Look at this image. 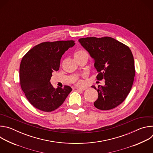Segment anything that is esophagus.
<instances>
[{"instance_id":"esophagus-1","label":"esophagus","mask_w":153,"mask_h":153,"mask_svg":"<svg viewBox=\"0 0 153 153\" xmlns=\"http://www.w3.org/2000/svg\"><path fill=\"white\" fill-rule=\"evenodd\" d=\"M76 89L77 90H81V91H84L85 90H86V87H77Z\"/></svg>"}]
</instances>
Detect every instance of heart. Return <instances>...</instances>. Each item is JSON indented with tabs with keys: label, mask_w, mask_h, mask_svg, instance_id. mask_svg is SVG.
I'll use <instances>...</instances> for the list:
<instances>
[{
	"label": "heart",
	"mask_w": 153,
	"mask_h": 153,
	"mask_svg": "<svg viewBox=\"0 0 153 153\" xmlns=\"http://www.w3.org/2000/svg\"><path fill=\"white\" fill-rule=\"evenodd\" d=\"M87 54L86 51H83V50H79L77 51H76L75 53H74V56H80V55H83V54ZM77 84H80L82 83V81L80 80H78L77 81Z\"/></svg>",
	"instance_id": "heart-1"
}]
</instances>
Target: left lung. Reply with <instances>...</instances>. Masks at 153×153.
<instances>
[{"label": "left lung", "instance_id": "obj_1", "mask_svg": "<svg viewBox=\"0 0 153 153\" xmlns=\"http://www.w3.org/2000/svg\"><path fill=\"white\" fill-rule=\"evenodd\" d=\"M79 42L94 60L97 79L105 80L104 86H98L94 106L101 110L114 108L125 100L132 88L135 68L131 51L110 37L81 38ZM91 87L96 90L95 86Z\"/></svg>", "mask_w": 153, "mask_h": 153}]
</instances>
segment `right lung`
<instances>
[{"label": "right lung", "mask_w": 153, "mask_h": 153, "mask_svg": "<svg viewBox=\"0 0 153 153\" xmlns=\"http://www.w3.org/2000/svg\"><path fill=\"white\" fill-rule=\"evenodd\" d=\"M75 45L74 40L46 42L38 44L23 57L20 65V83L30 103L39 110L51 112L58 108L72 91L70 86L56 89L50 83L58 71L65 52Z\"/></svg>", "instance_id": "right-lung-1"}]
</instances>
